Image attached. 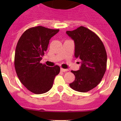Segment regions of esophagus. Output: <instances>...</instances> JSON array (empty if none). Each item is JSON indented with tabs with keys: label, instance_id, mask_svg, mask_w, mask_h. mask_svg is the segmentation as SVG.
<instances>
[{
	"label": "esophagus",
	"instance_id": "34e87169",
	"mask_svg": "<svg viewBox=\"0 0 121 121\" xmlns=\"http://www.w3.org/2000/svg\"><path fill=\"white\" fill-rule=\"evenodd\" d=\"M60 70H61V71H62V72H66V71H68V69H64V68H61Z\"/></svg>",
	"mask_w": 121,
	"mask_h": 121
}]
</instances>
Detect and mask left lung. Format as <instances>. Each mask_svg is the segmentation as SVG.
I'll list each match as a JSON object with an SVG mask.
<instances>
[{
  "label": "left lung",
  "mask_w": 121,
  "mask_h": 121,
  "mask_svg": "<svg viewBox=\"0 0 121 121\" xmlns=\"http://www.w3.org/2000/svg\"><path fill=\"white\" fill-rule=\"evenodd\" d=\"M66 33L74 41V56L81 60L79 70L71 71L75 78L69 86L78 92H88L99 84L105 73V48L99 37L85 27L67 31Z\"/></svg>",
  "instance_id": "left-lung-1"
}]
</instances>
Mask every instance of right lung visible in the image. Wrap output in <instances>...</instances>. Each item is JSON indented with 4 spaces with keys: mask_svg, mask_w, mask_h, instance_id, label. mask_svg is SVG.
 <instances>
[{
    "mask_svg": "<svg viewBox=\"0 0 121 121\" xmlns=\"http://www.w3.org/2000/svg\"><path fill=\"white\" fill-rule=\"evenodd\" d=\"M59 31L43 26L26 30L17 44L14 56V67L18 78L26 88L36 94L49 91L60 68L50 67L40 63L50 39Z\"/></svg>",
    "mask_w": 121,
    "mask_h": 121,
    "instance_id": "right-lung-1",
    "label": "right lung"
}]
</instances>
